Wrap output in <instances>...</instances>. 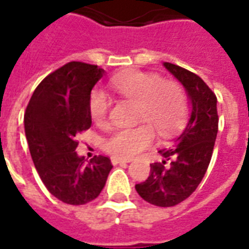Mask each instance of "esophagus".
<instances>
[{"label":"esophagus","mask_w":249,"mask_h":249,"mask_svg":"<svg viewBox=\"0 0 249 249\" xmlns=\"http://www.w3.org/2000/svg\"><path fill=\"white\" fill-rule=\"evenodd\" d=\"M112 163L113 165H120V163H129L130 160H124V158H117V157H112Z\"/></svg>","instance_id":"34e87169"}]
</instances>
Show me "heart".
<instances>
[{
    "instance_id": "obj_1",
    "label": "heart",
    "mask_w": 249,
    "mask_h": 249,
    "mask_svg": "<svg viewBox=\"0 0 249 249\" xmlns=\"http://www.w3.org/2000/svg\"><path fill=\"white\" fill-rule=\"evenodd\" d=\"M110 86L125 100L139 106L137 119L148 123L157 133L166 139L176 133L187 113V97L183 88L176 82H162L154 73L132 72L117 76ZM109 101L106 93L95 91L89 100L93 121L106 125ZM154 141V132L148 125L123 128L110 134L106 150L117 158H132L148 149Z\"/></svg>"
}]
</instances>
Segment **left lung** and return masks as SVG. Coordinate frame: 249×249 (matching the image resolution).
<instances>
[{"mask_svg":"<svg viewBox=\"0 0 249 249\" xmlns=\"http://www.w3.org/2000/svg\"><path fill=\"white\" fill-rule=\"evenodd\" d=\"M163 67L181 83L190 103L185 129L161 149L162 162L150 165L148 179L136 185L143 200L160 207H171L189 198L203 179L218 134L216 96L195 73L163 62Z\"/></svg>","mask_w":249,"mask_h":249,"instance_id":"left-lung-1","label":"left lung"}]
</instances>
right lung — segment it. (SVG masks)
<instances>
[{"label": "right lung", "mask_w": 249, "mask_h": 249, "mask_svg": "<svg viewBox=\"0 0 249 249\" xmlns=\"http://www.w3.org/2000/svg\"><path fill=\"white\" fill-rule=\"evenodd\" d=\"M103 68L70 62L46 76L25 112V133L40 179L55 198L86 204L99 196L112 169L108 157L78 156L76 136L92 124L91 92Z\"/></svg>", "instance_id": "add662e5"}]
</instances>
